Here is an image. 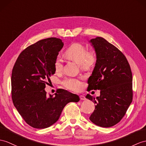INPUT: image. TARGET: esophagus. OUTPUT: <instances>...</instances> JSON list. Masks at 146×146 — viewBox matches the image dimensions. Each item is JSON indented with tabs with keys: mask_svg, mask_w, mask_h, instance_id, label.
I'll return each mask as SVG.
<instances>
[{
	"mask_svg": "<svg viewBox=\"0 0 146 146\" xmlns=\"http://www.w3.org/2000/svg\"><path fill=\"white\" fill-rule=\"evenodd\" d=\"M80 98L81 100H85V99H86V98H85L84 95H80Z\"/></svg>",
	"mask_w": 146,
	"mask_h": 146,
	"instance_id": "obj_1",
	"label": "esophagus"
}]
</instances>
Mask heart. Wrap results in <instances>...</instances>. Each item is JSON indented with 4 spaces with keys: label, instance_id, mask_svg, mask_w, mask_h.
<instances>
[{
    "label": "heart",
    "instance_id": "heart-1",
    "mask_svg": "<svg viewBox=\"0 0 146 146\" xmlns=\"http://www.w3.org/2000/svg\"><path fill=\"white\" fill-rule=\"evenodd\" d=\"M67 58L79 64L82 69H90L94 66L97 60V54L95 49L87 50V47L80 42L71 44L65 51ZM63 67V61L59 56L56 58L54 62V68L56 71L61 70ZM64 86L69 90L78 91L82 87V82L79 79L66 78L62 81Z\"/></svg>",
    "mask_w": 146,
    "mask_h": 146
}]
</instances>
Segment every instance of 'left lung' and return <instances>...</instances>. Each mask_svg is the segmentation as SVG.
Wrapping results in <instances>:
<instances>
[{
    "label": "left lung",
    "instance_id": "8db88e82",
    "mask_svg": "<svg viewBox=\"0 0 146 146\" xmlns=\"http://www.w3.org/2000/svg\"><path fill=\"white\" fill-rule=\"evenodd\" d=\"M97 60L88 79V90H100L97 98H86L96 104L90 120L100 127H109L119 123L133 100V76L126 58L105 39L97 37L90 41Z\"/></svg>",
    "mask_w": 146,
    "mask_h": 146
}]
</instances>
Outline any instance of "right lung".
<instances>
[{"label":"right lung","instance_id":"add662e5","mask_svg":"<svg viewBox=\"0 0 146 146\" xmlns=\"http://www.w3.org/2000/svg\"><path fill=\"white\" fill-rule=\"evenodd\" d=\"M64 46L61 39L38 41L20 53L11 77L12 98L15 107L28 124L44 129L55 123L69 102H78L79 96L64 89L48 98L47 80L55 73L54 62Z\"/></svg>","mask_w":146,"mask_h":146}]
</instances>
